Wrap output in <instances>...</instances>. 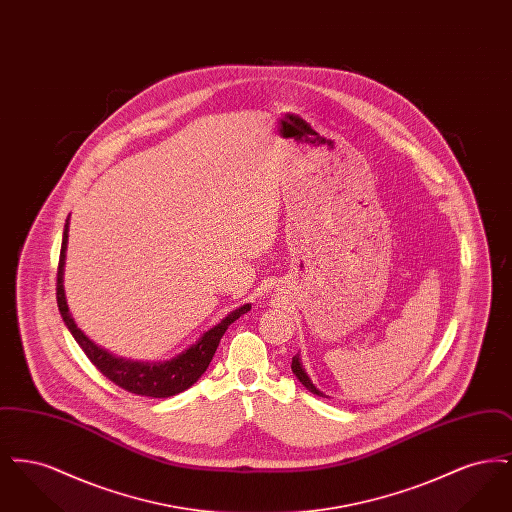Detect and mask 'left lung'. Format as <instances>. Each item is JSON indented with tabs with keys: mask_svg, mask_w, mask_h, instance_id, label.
<instances>
[{
	"mask_svg": "<svg viewBox=\"0 0 512 512\" xmlns=\"http://www.w3.org/2000/svg\"><path fill=\"white\" fill-rule=\"evenodd\" d=\"M292 370L293 374L297 376V380L307 388V390L311 391V393H315V395H320V397H324V393L322 391H318L317 388H315V384L311 382V378L307 376V372L303 370V366H301V363H299V357H293L292 359Z\"/></svg>",
	"mask_w": 512,
	"mask_h": 512,
	"instance_id": "left-lung-1",
	"label": "left lung"
}]
</instances>
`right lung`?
<instances>
[{
  "instance_id": "1",
  "label": "right lung",
  "mask_w": 512,
  "mask_h": 512,
  "mask_svg": "<svg viewBox=\"0 0 512 512\" xmlns=\"http://www.w3.org/2000/svg\"><path fill=\"white\" fill-rule=\"evenodd\" d=\"M69 240V220L65 224L63 232V244L59 255V267H57V307L65 320L67 328L71 330L74 340L82 347L86 357L94 363L99 372L109 378L113 384H117L122 390L146 395V397H171L180 391L188 390L201 378V374L207 370L209 363L213 361V355L219 347L220 338L228 330V326L236 318L245 315L251 305L232 311L228 317L222 318L217 326L207 330L194 345H190L186 351L176 355L171 361L165 363H138L115 357L107 353L105 349L98 347L84 332L74 324V318L69 313L65 290H63V265H65V249Z\"/></svg>"
}]
</instances>
